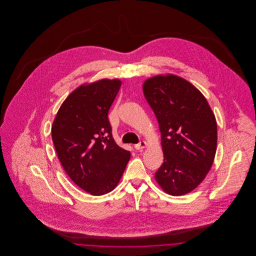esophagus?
Listing matches in <instances>:
<instances>
[{
  "label": "esophagus",
  "instance_id": "1",
  "mask_svg": "<svg viewBox=\"0 0 256 256\" xmlns=\"http://www.w3.org/2000/svg\"><path fill=\"white\" fill-rule=\"evenodd\" d=\"M148 146V143H146V141H141L139 144H137V145H135L134 148H136V150H143V148H145L146 146Z\"/></svg>",
  "mask_w": 256,
  "mask_h": 256
}]
</instances>
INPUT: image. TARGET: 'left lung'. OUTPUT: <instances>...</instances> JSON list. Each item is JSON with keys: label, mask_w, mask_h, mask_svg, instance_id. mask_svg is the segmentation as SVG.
Wrapping results in <instances>:
<instances>
[{"label": "left lung", "mask_w": 256, "mask_h": 256, "mask_svg": "<svg viewBox=\"0 0 256 256\" xmlns=\"http://www.w3.org/2000/svg\"><path fill=\"white\" fill-rule=\"evenodd\" d=\"M143 92L161 132L164 162L156 180L169 195H186L212 167L218 137L215 115L202 93L174 74L146 78Z\"/></svg>", "instance_id": "obj_1"}]
</instances>
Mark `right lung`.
Wrapping results in <instances>:
<instances>
[{
  "label": "right lung",
  "mask_w": 256,
  "mask_h": 256,
  "mask_svg": "<svg viewBox=\"0 0 256 256\" xmlns=\"http://www.w3.org/2000/svg\"><path fill=\"white\" fill-rule=\"evenodd\" d=\"M121 86L118 78H102L78 86L62 102L52 124L63 169L90 195L114 190L130 158L112 137L108 117Z\"/></svg>",
  "instance_id": "obj_1"
}]
</instances>
